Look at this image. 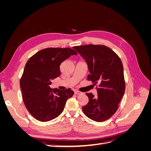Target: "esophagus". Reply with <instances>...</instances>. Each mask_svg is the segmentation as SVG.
Returning a JSON list of instances; mask_svg holds the SVG:
<instances>
[{"mask_svg":"<svg viewBox=\"0 0 151 151\" xmlns=\"http://www.w3.org/2000/svg\"><path fill=\"white\" fill-rule=\"evenodd\" d=\"M74 93L76 94H78V95H81V94H83V93H81V91H74Z\"/></svg>","mask_w":151,"mask_h":151,"instance_id":"obj_1","label":"esophagus"}]
</instances>
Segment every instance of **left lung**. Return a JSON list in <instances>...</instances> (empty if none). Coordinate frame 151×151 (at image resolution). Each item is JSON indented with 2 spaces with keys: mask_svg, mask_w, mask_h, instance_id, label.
Here are the masks:
<instances>
[{
  "mask_svg": "<svg viewBox=\"0 0 151 151\" xmlns=\"http://www.w3.org/2000/svg\"><path fill=\"white\" fill-rule=\"evenodd\" d=\"M74 48L88 65V80L99 84L96 96L86 93L89 102L83 107V111L94 121L106 120L116 111L125 93L122 62L111 49L104 45H83Z\"/></svg>",
  "mask_w": 151,
  "mask_h": 151,
  "instance_id": "8db88e82",
  "label": "left lung"
}]
</instances>
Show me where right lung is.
<instances>
[{"label":"right lung","mask_w":151,"mask_h":151,"mask_svg":"<svg viewBox=\"0 0 151 151\" xmlns=\"http://www.w3.org/2000/svg\"><path fill=\"white\" fill-rule=\"evenodd\" d=\"M77 55L70 48H48L32 56L25 65L20 81L22 96L31 115L41 122L58 117L74 92L50 87L51 81L60 75V66L68 57Z\"/></svg>","instance_id":"1"}]
</instances>
